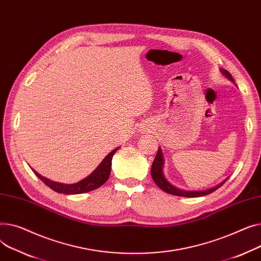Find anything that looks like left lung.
<instances>
[{
	"instance_id": "left-lung-1",
	"label": "left lung",
	"mask_w": 261,
	"mask_h": 261,
	"mask_svg": "<svg viewBox=\"0 0 261 261\" xmlns=\"http://www.w3.org/2000/svg\"><path fill=\"white\" fill-rule=\"evenodd\" d=\"M220 71L225 76V78H227L229 81L234 82V79H233L232 74L229 73L227 70L220 69ZM163 164H164V159H163V155H162V150L159 147V149L157 151V155L155 157V160H154V162H152V165H151V170H150L151 178L154 179L156 185L163 192L168 193V194H171V195H175V196H183V197H201V196H205V195H208V194L213 193L214 191H216L217 189H219L223 185V183L227 180V179H225L224 181L219 183L218 186L214 187V188H211V189H207V190H204V191H185V190H180V189L174 187L173 185H171V183L165 179V177L163 175V171H162Z\"/></svg>"
}]
</instances>
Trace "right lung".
Segmentation results:
<instances>
[{
    "label": "right lung",
    "mask_w": 261,
    "mask_h": 261,
    "mask_svg": "<svg viewBox=\"0 0 261 261\" xmlns=\"http://www.w3.org/2000/svg\"><path fill=\"white\" fill-rule=\"evenodd\" d=\"M119 147L112 150L109 155H107L103 161L98 165L96 170L91 173L86 178L82 179L81 181L73 183V185H64V183L51 181L47 178L41 176L39 173L34 171V173L37 175V177L40 178L46 186L54 190L57 193L66 194V195H74V194H83L87 192H91L101 186L107 181L111 175V168H112V159L115 155V152L118 150Z\"/></svg>",
    "instance_id": "right-lung-1"
}]
</instances>
